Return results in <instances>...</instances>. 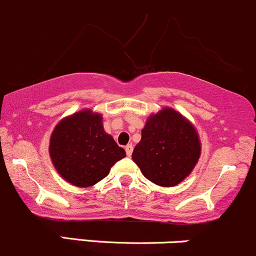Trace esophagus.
<instances>
[{
    "instance_id": "34e87169",
    "label": "esophagus",
    "mask_w": 256,
    "mask_h": 256,
    "mask_svg": "<svg viewBox=\"0 0 256 256\" xmlns=\"http://www.w3.org/2000/svg\"><path fill=\"white\" fill-rule=\"evenodd\" d=\"M132 152H133V145L128 144L127 146H126V154H127V156H129V158H130Z\"/></svg>"
}]
</instances>
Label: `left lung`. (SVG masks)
I'll return each instance as SVG.
<instances>
[{
  "mask_svg": "<svg viewBox=\"0 0 256 256\" xmlns=\"http://www.w3.org/2000/svg\"><path fill=\"white\" fill-rule=\"evenodd\" d=\"M200 154L194 126L180 112L166 107L148 118L132 158L150 182L174 186L190 174Z\"/></svg>",
  "mask_w": 256,
  "mask_h": 256,
  "instance_id": "obj_1",
  "label": "left lung"
}]
</instances>
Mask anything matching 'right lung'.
<instances>
[{
    "label": "right lung",
    "mask_w": 256,
    "mask_h": 256,
    "mask_svg": "<svg viewBox=\"0 0 256 256\" xmlns=\"http://www.w3.org/2000/svg\"><path fill=\"white\" fill-rule=\"evenodd\" d=\"M50 158L63 180L80 188L100 182L126 151L104 130L102 116L86 108L60 120L51 134Z\"/></svg>",
    "instance_id": "1"
}]
</instances>
